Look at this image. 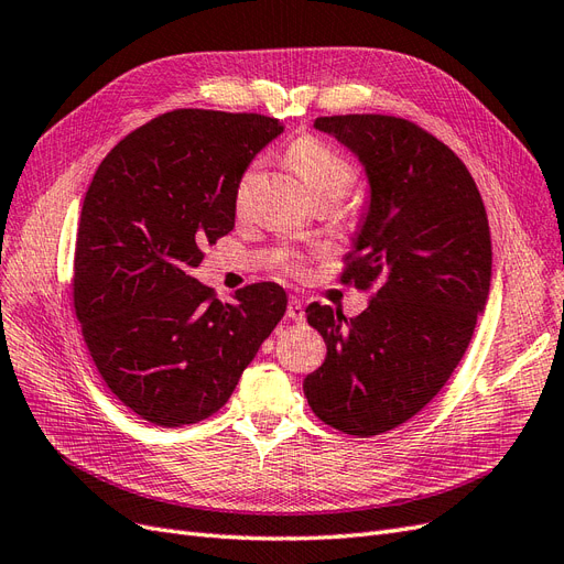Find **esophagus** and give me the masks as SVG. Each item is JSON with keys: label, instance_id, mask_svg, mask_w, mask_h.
Listing matches in <instances>:
<instances>
[{"label": "esophagus", "instance_id": "34e87169", "mask_svg": "<svg viewBox=\"0 0 564 564\" xmlns=\"http://www.w3.org/2000/svg\"><path fill=\"white\" fill-rule=\"evenodd\" d=\"M286 317L292 319V322H303L305 319V311H303L301 299H296V296L289 299V303H286Z\"/></svg>", "mask_w": 564, "mask_h": 564}]
</instances>
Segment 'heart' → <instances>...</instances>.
I'll return each mask as SVG.
<instances>
[{
    "mask_svg": "<svg viewBox=\"0 0 564 564\" xmlns=\"http://www.w3.org/2000/svg\"><path fill=\"white\" fill-rule=\"evenodd\" d=\"M289 162H292L294 172L299 174L305 191H308L313 199L315 197L344 199L350 193V187L355 185L352 164L317 139L296 141L292 150H289ZM253 176H256V166H249L245 176L240 178V185H237V193H235L237 207H245Z\"/></svg>",
    "mask_w": 564,
    "mask_h": 564,
    "instance_id": "1",
    "label": "heart"
}]
</instances>
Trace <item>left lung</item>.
Instances as JSON below:
<instances>
[{
  "label": "left lung",
  "instance_id": "1",
  "mask_svg": "<svg viewBox=\"0 0 564 564\" xmlns=\"http://www.w3.org/2000/svg\"><path fill=\"white\" fill-rule=\"evenodd\" d=\"M362 164L369 199L340 280L373 286L352 319L305 308L327 357L303 392L332 429L371 437L429 404L464 357L491 282V240L480 191L435 135L400 117H317Z\"/></svg>",
  "mask_w": 564,
  "mask_h": 564
}]
</instances>
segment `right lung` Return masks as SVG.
Masks as SVG:
<instances>
[{
    "mask_svg": "<svg viewBox=\"0 0 564 564\" xmlns=\"http://www.w3.org/2000/svg\"><path fill=\"white\" fill-rule=\"evenodd\" d=\"M282 131L263 115L174 110L96 169L77 230L75 313L100 377L150 423L216 414L286 311L275 282L220 303L193 278L202 247L235 228L247 166Z\"/></svg>",
    "mask_w": 564,
    "mask_h": 564,
    "instance_id": "add662e5",
    "label": "right lung"
}]
</instances>
